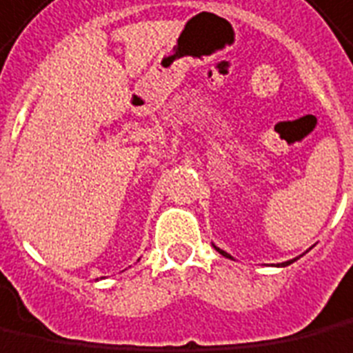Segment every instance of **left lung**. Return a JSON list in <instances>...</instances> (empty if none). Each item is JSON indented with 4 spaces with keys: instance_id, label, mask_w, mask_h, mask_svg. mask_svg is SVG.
<instances>
[{
    "instance_id": "obj_1",
    "label": "left lung",
    "mask_w": 353,
    "mask_h": 353,
    "mask_svg": "<svg viewBox=\"0 0 353 353\" xmlns=\"http://www.w3.org/2000/svg\"><path fill=\"white\" fill-rule=\"evenodd\" d=\"M214 248H216V250H218V252L221 254V256H225V258H229V260H233V256L225 252V250H221V248H218V246H216V245H214ZM305 252H307V250H305ZM296 260H298V258H294V260H288V262L277 263V268H287V265H290V263H292V262H296Z\"/></svg>"
}]
</instances>
